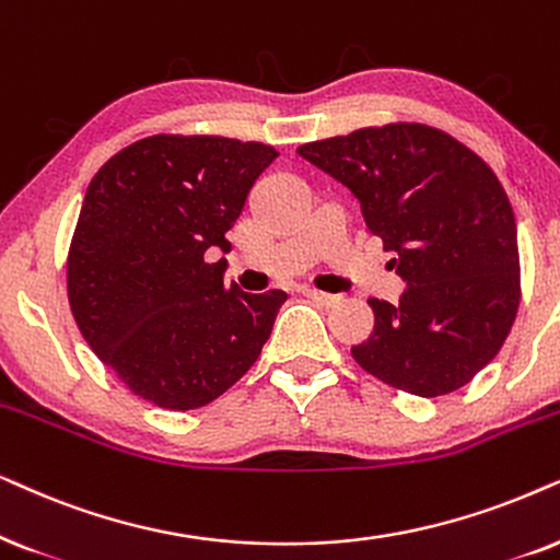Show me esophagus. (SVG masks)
Segmentation results:
<instances>
[{
  "instance_id": "34e87169",
  "label": "esophagus",
  "mask_w": 560,
  "mask_h": 560,
  "mask_svg": "<svg viewBox=\"0 0 560 560\" xmlns=\"http://www.w3.org/2000/svg\"><path fill=\"white\" fill-rule=\"evenodd\" d=\"M302 294H304V296H307V300H312V302L323 304V307H332V304L340 300V296H338V294H327V292H317V289H302Z\"/></svg>"
}]
</instances>
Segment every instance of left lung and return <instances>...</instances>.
Wrapping results in <instances>:
<instances>
[{
    "mask_svg": "<svg viewBox=\"0 0 560 560\" xmlns=\"http://www.w3.org/2000/svg\"><path fill=\"white\" fill-rule=\"evenodd\" d=\"M361 205L394 253L399 304L369 300L358 366L417 397L460 389L499 353L520 304L517 225L487 163L428 125H386L296 148Z\"/></svg>",
    "mask_w": 560,
    "mask_h": 560,
    "instance_id": "1",
    "label": "left lung"
}]
</instances>
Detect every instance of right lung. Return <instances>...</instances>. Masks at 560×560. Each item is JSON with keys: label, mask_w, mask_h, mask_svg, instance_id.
<instances>
[{"label": "right lung", "mask_w": 560, "mask_h": 560, "mask_svg": "<svg viewBox=\"0 0 560 560\" xmlns=\"http://www.w3.org/2000/svg\"><path fill=\"white\" fill-rule=\"evenodd\" d=\"M271 145L153 136L119 151L89 184L69 250V304L119 382L163 409L210 405L248 371L287 294L225 287V233Z\"/></svg>", "instance_id": "add662e5"}]
</instances>
